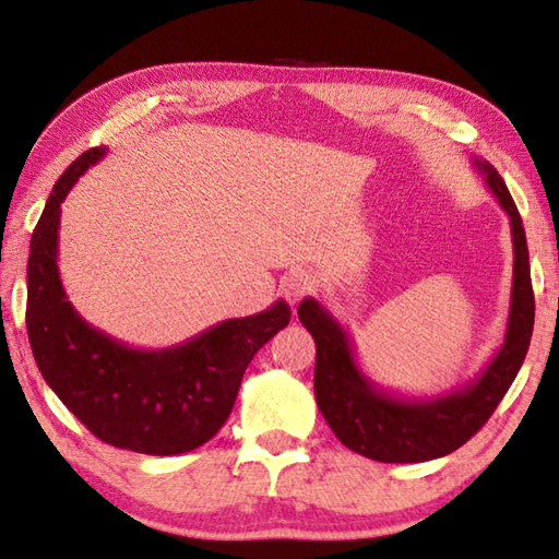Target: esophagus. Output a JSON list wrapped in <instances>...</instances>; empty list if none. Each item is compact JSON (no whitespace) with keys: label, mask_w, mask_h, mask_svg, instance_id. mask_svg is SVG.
<instances>
[{"label":"esophagus","mask_w":559,"mask_h":559,"mask_svg":"<svg viewBox=\"0 0 559 559\" xmlns=\"http://www.w3.org/2000/svg\"><path fill=\"white\" fill-rule=\"evenodd\" d=\"M313 288H316V278L308 269H293L281 281V290L290 306H298V300L302 296H308V293H313Z\"/></svg>","instance_id":"1"}]
</instances>
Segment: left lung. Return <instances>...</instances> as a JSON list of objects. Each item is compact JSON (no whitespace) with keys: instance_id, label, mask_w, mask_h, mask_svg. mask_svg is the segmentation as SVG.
Returning <instances> with one entry per match:
<instances>
[{"instance_id":"8db88e82","label":"left lung","mask_w":559,"mask_h":559,"mask_svg":"<svg viewBox=\"0 0 559 559\" xmlns=\"http://www.w3.org/2000/svg\"><path fill=\"white\" fill-rule=\"evenodd\" d=\"M490 192L510 216L513 236V290L503 345L476 380L437 396L384 392L355 359L347 330L316 298L298 306L300 323L316 340V402L335 437L349 451L382 463L441 459L463 447L496 412L527 355L535 323V296L523 219L503 177L486 159L473 157Z\"/></svg>"}]
</instances>
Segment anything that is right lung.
<instances>
[{"label":"right lung","mask_w":559,"mask_h":559,"mask_svg":"<svg viewBox=\"0 0 559 559\" xmlns=\"http://www.w3.org/2000/svg\"><path fill=\"white\" fill-rule=\"evenodd\" d=\"M103 155L106 147L83 153L46 200L26 266V333L46 384L91 433L118 449L175 456L224 427L251 357L288 325L290 308L276 300L163 349L130 347L88 325L59 276V219L66 194Z\"/></svg>","instance_id":"obj_1"}]
</instances>
